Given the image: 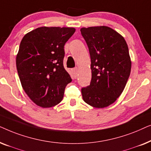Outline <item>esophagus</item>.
Wrapping results in <instances>:
<instances>
[{"label":"esophagus","instance_id":"34e87169","mask_svg":"<svg viewBox=\"0 0 151 151\" xmlns=\"http://www.w3.org/2000/svg\"><path fill=\"white\" fill-rule=\"evenodd\" d=\"M78 67H76V68H74V69H72V73H73V76L75 78H76V76H77V75H78Z\"/></svg>","mask_w":151,"mask_h":151}]
</instances>
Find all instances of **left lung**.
<instances>
[{
  "label": "left lung",
  "instance_id": "obj_1",
  "mask_svg": "<svg viewBox=\"0 0 151 151\" xmlns=\"http://www.w3.org/2000/svg\"><path fill=\"white\" fill-rule=\"evenodd\" d=\"M91 56V81L82 88V98L95 108L115 102L123 92L131 69L127 42L119 33L106 26L80 29Z\"/></svg>",
  "mask_w": 151,
  "mask_h": 151
}]
</instances>
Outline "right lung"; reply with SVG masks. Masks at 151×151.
Listing matches in <instances>:
<instances>
[{
  "label": "right lung",
  "instance_id": "right-lung-1",
  "mask_svg": "<svg viewBox=\"0 0 151 151\" xmlns=\"http://www.w3.org/2000/svg\"><path fill=\"white\" fill-rule=\"evenodd\" d=\"M73 27H41L24 35L16 55V68L24 92L38 106L49 108L63 100L71 78L64 68V46Z\"/></svg>",
  "mask_w": 151,
  "mask_h": 151
}]
</instances>
